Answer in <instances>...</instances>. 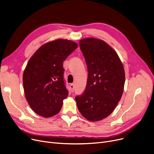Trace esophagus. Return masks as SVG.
Returning a JSON list of instances; mask_svg holds the SVG:
<instances>
[{
  "label": "esophagus",
  "mask_w": 154,
  "mask_h": 154,
  "mask_svg": "<svg viewBox=\"0 0 154 154\" xmlns=\"http://www.w3.org/2000/svg\"><path fill=\"white\" fill-rule=\"evenodd\" d=\"M69 88H70V91L71 92H72L73 91H74V88H75V86H74V84H70L69 85Z\"/></svg>",
  "instance_id": "obj_1"
}]
</instances>
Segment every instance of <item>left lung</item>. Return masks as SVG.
I'll return each instance as SVG.
<instances>
[{
  "mask_svg": "<svg viewBox=\"0 0 154 154\" xmlns=\"http://www.w3.org/2000/svg\"><path fill=\"white\" fill-rule=\"evenodd\" d=\"M79 46L87 65L83 93L75 98L79 112L91 122L110 115L120 101L125 85V71L115 51L104 41L85 38Z\"/></svg>",
  "mask_w": 154,
  "mask_h": 154,
  "instance_id": "8db88e82",
  "label": "left lung"
}]
</instances>
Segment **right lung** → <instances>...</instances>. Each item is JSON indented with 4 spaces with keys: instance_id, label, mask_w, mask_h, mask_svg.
<instances>
[{
    "instance_id": "1",
    "label": "right lung",
    "mask_w": 154,
    "mask_h": 154,
    "mask_svg": "<svg viewBox=\"0 0 154 154\" xmlns=\"http://www.w3.org/2000/svg\"><path fill=\"white\" fill-rule=\"evenodd\" d=\"M78 48L71 40L58 39L41 46L29 60L23 73L26 98L32 110L45 118L61 110L68 95L63 62Z\"/></svg>"
}]
</instances>
